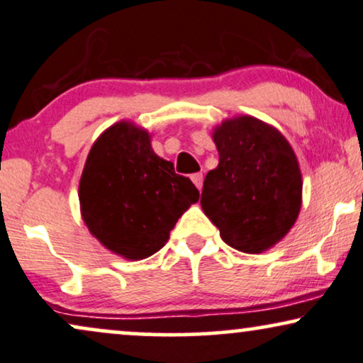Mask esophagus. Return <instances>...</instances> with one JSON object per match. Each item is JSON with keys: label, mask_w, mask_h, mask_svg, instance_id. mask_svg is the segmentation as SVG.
I'll list each match as a JSON object with an SVG mask.
<instances>
[{"label": "esophagus", "mask_w": 363, "mask_h": 363, "mask_svg": "<svg viewBox=\"0 0 363 363\" xmlns=\"http://www.w3.org/2000/svg\"><path fill=\"white\" fill-rule=\"evenodd\" d=\"M191 182L195 183L196 189L202 190V185H203V174H202V173H195V174H191Z\"/></svg>", "instance_id": "esophagus-1"}]
</instances>
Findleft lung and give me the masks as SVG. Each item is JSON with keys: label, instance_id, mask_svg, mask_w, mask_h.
<instances>
[{"label": "left lung", "instance_id": "left-lung-1", "mask_svg": "<svg viewBox=\"0 0 363 363\" xmlns=\"http://www.w3.org/2000/svg\"><path fill=\"white\" fill-rule=\"evenodd\" d=\"M218 167L205 177L202 208L225 244L259 254L288 234L301 208L298 158L276 128L252 116L213 129Z\"/></svg>", "mask_w": 363, "mask_h": 363}]
</instances>
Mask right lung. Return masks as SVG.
I'll list each match as a JSON object with an SVG mask.
<instances>
[{"label": "right lung", "instance_id": "1", "mask_svg": "<svg viewBox=\"0 0 363 363\" xmlns=\"http://www.w3.org/2000/svg\"><path fill=\"white\" fill-rule=\"evenodd\" d=\"M146 129L113 124L89 151L79 183L87 229L118 256L140 261L168 242L169 232L199 190L151 147Z\"/></svg>", "mask_w": 363, "mask_h": 363}]
</instances>
